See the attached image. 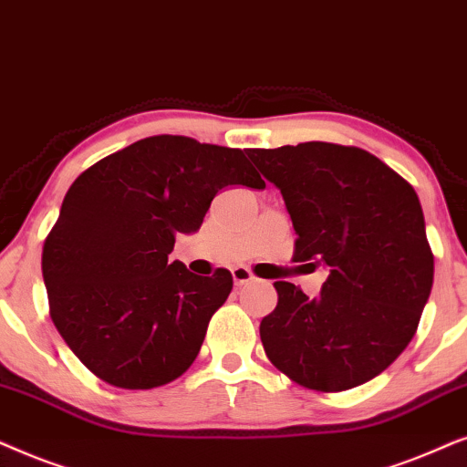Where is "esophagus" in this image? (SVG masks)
I'll use <instances>...</instances> for the list:
<instances>
[{
	"instance_id": "34e87169",
	"label": "esophagus",
	"mask_w": 467,
	"mask_h": 467,
	"mask_svg": "<svg viewBox=\"0 0 467 467\" xmlns=\"http://www.w3.org/2000/svg\"><path fill=\"white\" fill-rule=\"evenodd\" d=\"M233 282H234V285H237V288H241V285L254 282V275L245 269V266H234V269H233Z\"/></svg>"
}]
</instances>
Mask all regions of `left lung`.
I'll list each match as a JSON object with an SVG mask.
<instances>
[{
	"label": "left lung",
	"mask_w": 467,
	"mask_h": 467,
	"mask_svg": "<svg viewBox=\"0 0 467 467\" xmlns=\"http://www.w3.org/2000/svg\"><path fill=\"white\" fill-rule=\"evenodd\" d=\"M282 192L295 263L328 269L318 296L275 282L260 322L266 357L306 389L335 393L382 374L406 350L433 285L419 196L376 155L333 142L250 149Z\"/></svg>",
	"instance_id": "1"
}]
</instances>
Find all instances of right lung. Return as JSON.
<instances>
[{
    "mask_svg": "<svg viewBox=\"0 0 467 467\" xmlns=\"http://www.w3.org/2000/svg\"><path fill=\"white\" fill-rule=\"evenodd\" d=\"M226 185L265 182L241 149L171 134L136 140L70 185L42 277L59 335L99 380L155 389L194 363L233 275H194L169 254Z\"/></svg>",
    "mask_w": 467,
    "mask_h": 467,
    "instance_id": "obj_1",
    "label": "right lung"
}]
</instances>
